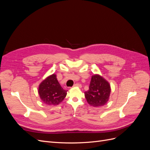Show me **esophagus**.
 Here are the masks:
<instances>
[{"label": "esophagus", "mask_w": 150, "mask_h": 150, "mask_svg": "<svg viewBox=\"0 0 150 150\" xmlns=\"http://www.w3.org/2000/svg\"><path fill=\"white\" fill-rule=\"evenodd\" d=\"M74 86H78V87H81V85L79 83H76L75 84H74Z\"/></svg>", "instance_id": "1"}]
</instances>
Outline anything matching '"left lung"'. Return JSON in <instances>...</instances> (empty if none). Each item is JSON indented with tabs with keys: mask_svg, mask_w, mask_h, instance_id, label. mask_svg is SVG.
Here are the masks:
<instances>
[{
	"mask_svg": "<svg viewBox=\"0 0 150 150\" xmlns=\"http://www.w3.org/2000/svg\"><path fill=\"white\" fill-rule=\"evenodd\" d=\"M111 93L110 85L103 77L94 75L91 80L89 89L84 93L89 104L94 107L102 106L109 99Z\"/></svg>",
	"mask_w": 150,
	"mask_h": 150,
	"instance_id": "1",
	"label": "left lung"
}]
</instances>
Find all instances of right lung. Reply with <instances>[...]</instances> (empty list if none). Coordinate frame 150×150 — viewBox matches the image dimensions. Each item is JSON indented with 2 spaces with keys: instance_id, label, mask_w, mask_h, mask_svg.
I'll list each match as a JSON object with an SVG mask.
<instances>
[{
  "instance_id": "add662e5",
  "label": "right lung",
  "mask_w": 150,
  "mask_h": 150,
  "mask_svg": "<svg viewBox=\"0 0 150 150\" xmlns=\"http://www.w3.org/2000/svg\"><path fill=\"white\" fill-rule=\"evenodd\" d=\"M38 91L41 100L48 105H57L67 94V91L63 89L59 83L56 74L44 80L39 85Z\"/></svg>"
}]
</instances>
